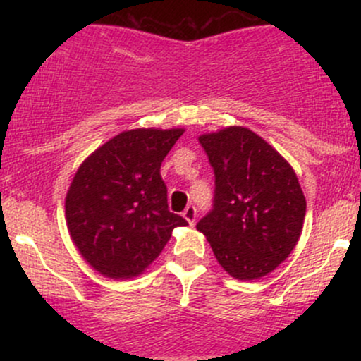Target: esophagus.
<instances>
[{
  "mask_svg": "<svg viewBox=\"0 0 361 361\" xmlns=\"http://www.w3.org/2000/svg\"><path fill=\"white\" fill-rule=\"evenodd\" d=\"M183 217H185V221L190 224V226H193L195 219H197V209H195L193 205H188V207H186V209L183 210Z\"/></svg>",
  "mask_w": 361,
  "mask_h": 361,
  "instance_id": "obj_1",
  "label": "esophagus"
}]
</instances>
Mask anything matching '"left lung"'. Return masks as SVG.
Segmentation results:
<instances>
[{"instance_id": "8db88e82", "label": "left lung", "mask_w": 361, "mask_h": 361, "mask_svg": "<svg viewBox=\"0 0 361 361\" xmlns=\"http://www.w3.org/2000/svg\"><path fill=\"white\" fill-rule=\"evenodd\" d=\"M215 175L214 210L197 224L235 280L268 275L299 243L305 197L283 156L241 126L202 134Z\"/></svg>"}]
</instances>
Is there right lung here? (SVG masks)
Here are the masks:
<instances>
[{"label":"right lung","instance_id":"right-lung-1","mask_svg":"<svg viewBox=\"0 0 361 361\" xmlns=\"http://www.w3.org/2000/svg\"><path fill=\"white\" fill-rule=\"evenodd\" d=\"M185 128H132L94 149L66 195V222L91 268L114 280L142 275L186 222L168 210L161 163Z\"/></svg>","mask_w":361,"mask_h":361}]
</instances>
